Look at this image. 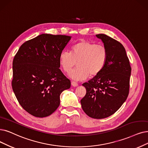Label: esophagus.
<instances>
[{"label":"esophagus","mask_w":148,"mask_h":148,"mask_svg":"<svg viewBox=\"0 0 148 148\" xmlns=\"http://www.w3.org/2000/svg\"><path fill=\"white\" fill-rule=\"evenodd\" d=\"M72 85L74 87H76V86H78V84L77 82H76L75 81H72Z\"/></svg>","instance_id":"1"}]
</instances>
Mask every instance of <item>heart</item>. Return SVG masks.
Wrapping results in <instances>:
<instances>
[{
  "label": "heart",
  "instance_id": "b5f03b06",
  "mask_svg": "<svg viewBox=\"0 0 148 148\" xmlns=\"http://www.w3.org/2000/svg\"><path fill=\"white\" fill-rule=\"evenodd\" d=\"M108 59V51L104 45L86 40L73 45L71 52L63 51L60 55V64L67 73L78 62V67L69 74L70 78L76 81L98 75L104 68Z\"/></svg>",
  "mask_w": 148,
  "mask_h": 148
}]
</instances>
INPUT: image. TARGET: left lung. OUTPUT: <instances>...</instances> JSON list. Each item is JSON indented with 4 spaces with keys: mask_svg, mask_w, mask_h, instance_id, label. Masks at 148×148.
I'll use <instances>...</instances> for the list:
<instances>
[{
    "mask_svg": "<svg viewBox=\"0 0 148 148\" xmlns=\"http://www.w3.org/2000/svg\"><path fill=\"white\" fill-rule=\"evenodd\" d=\"M108 51L107 63L98 75L82 86L86 94L81 100L82 109L91 118H107L120 109L129 95L131 67L125 47L104 34H96Z\"/></svg>",
    "mask_w": 148,
    "mask_h": 148,
    "instance_id": "1",
    "label": "left lung"
}]
</instances>
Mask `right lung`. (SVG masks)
Instances as JSON below:
<instances>
[{
  "instance_id": "add662e5",
  "label": "right lung",
  "mask_w": 148,
  "mask_h": 148,
  "mask_svg": "<svg viewBox=\"0 0 148 148\" xmlns=\"http://www.w3.org/2000/svg\"><path fill=\"white\" fill-rule=\"evenodd\" d=\"M71 37L42 34L23 43L13 61L11 86L22 108L32 115H50L71 82L60 69V55Z\"/></svg>"
}]
</instances>
